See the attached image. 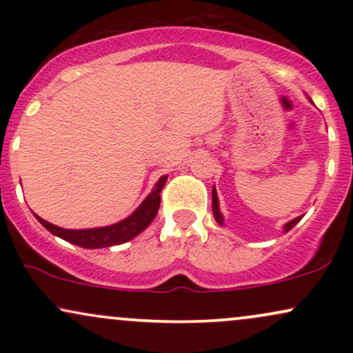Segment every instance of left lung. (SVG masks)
Returning <instances> with one entry per match:
<instances>
[{
	"instance_id": "obj_1",
	"label": "left lung",
	"mask_w": 353,
	"mask_h": 353,
	"mask_svg": "<svg viewBox=\"0 0 353 353\" xmlns=\"http://www.w3.org/2000/svg\"><path fill=\"white\" fill-rule=\"evenodd\" d=\"M212 214H214V219H216V222L219 225H224V216H222L221 212V208H219V197H217V190H216V185L212 188ZM301 217H295L292 221H289L287 224H283V232H289L290 229L294 228L295 224H297L299 221H301Z\"/></svg>"
}]
</instances>
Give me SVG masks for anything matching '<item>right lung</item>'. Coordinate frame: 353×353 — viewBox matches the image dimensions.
Listing matches in <instances>:
<instances>
[{"instance_id": "add662e5", "label": "right lung", "mask_w": 353, "mask_h": 353, "mask_svg": "<svg viewBox=\"0 0 353 353\" xmlns=\"http://www.w3.org/2000/svg\"><path fill=\"white\" fill-rule=\"evenodd\" d=\"M165 181H168V176H163L156 182V185H154L151 192L148 194V197L141 202L139 208H137L131 216L116 222V224L104 225V228L63 229L51 224V222L44 221V219L39 216H36V219H38L51 234L61 237L63 241L70 242V244L84 247V249H103V247L124 244V242L139 236V234L151 224L152 219L156 217L161 204L159 194L164 188Z\"/></svg>"}]
</instances>
